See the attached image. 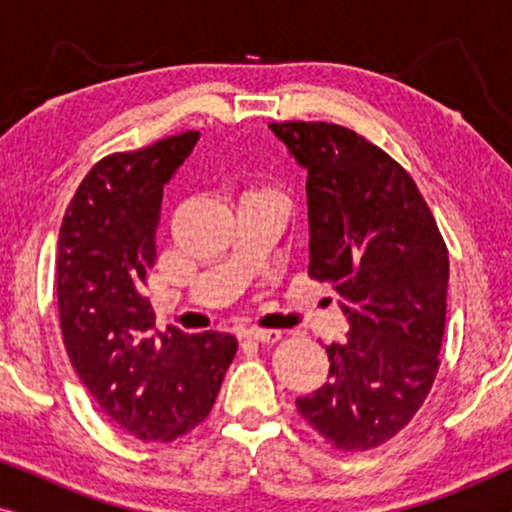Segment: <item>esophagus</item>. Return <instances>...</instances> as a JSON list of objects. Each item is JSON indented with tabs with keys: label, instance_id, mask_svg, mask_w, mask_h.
<instances>
[{
	"label": "esophagus",
	"instance_id": "obj_1",
	"mask_svg": "<svg viewBox=\"0 0 512 512\" xmlns=\"http://www.w3.org/2000/svg\"><path fill=\"white\" fill-rule=\"evenodd\" d=\"M244 338L249 340H258V342H277L282 338V331H275V328H258V326H249L242 331Z\"/></svg>",
	"mask_w": 512,
	"mask_h": 512
}]
</instances>
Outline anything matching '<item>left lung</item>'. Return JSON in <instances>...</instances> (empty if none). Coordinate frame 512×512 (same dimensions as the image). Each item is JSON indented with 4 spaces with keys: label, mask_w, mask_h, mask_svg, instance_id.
Here are the masks:
<instances>
[{
    "label": "left lung",
    "mask_w": 512,
    "mask_h": 512,
    "mask_svg": "<svg viewBox=\"0 0 512 512\" xmlns=\"http://www.w3.org/2000/svg\"><path fill=\"white\" fill-rule=\"evenodd\" d=\"M307 172L310 277L333 282L349 321L326 347L328 382L296 398L312 429L345 452L394 438L438 373L450 261L415 181L335 123H270Z\"/></svg>",
    "instance_id": "left-lung-1"
}]
</instances>
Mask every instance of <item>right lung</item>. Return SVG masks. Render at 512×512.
<instances>
[{
  "label": "right lung",
  "instance_id": "right-lung-1",
  "mask_svg": "<svg viewBox=\"0 0 512 512\" xmlns=\"http://www.w3.org/2000/svg\"><path fill=\"white\" fill-rule=\"evenodd\" d=\"M200 132L102 158L60 226L55 286L69 361L104 415L139 440H170L212 410L235 359V335L156 331L144 296L156 263L165 188Z\"/></svg>",
  "mask_w": 512,
  "mask_h": 512
}]
</instances>
